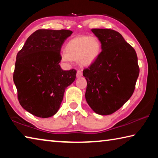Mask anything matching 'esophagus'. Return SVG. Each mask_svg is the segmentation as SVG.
Segmentation results:
<instances>
[{"mask_svg":"<svg viewBox=\"0 0 158 158\" xmlns=\"http://www.w3.org/2000/svg\"><path fill=\"white\" fill-rule=\"evenodd\" d=\"M82 75H83V73H82V71L81 70H78V71H77V77H78V78H79V77H82Z\"/></svg>","mask_w":158,"mask_h":158,"instance_id":"1","label":"esophagus"}]
</instances>
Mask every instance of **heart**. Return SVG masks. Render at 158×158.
Here are the masks:
<instances>
[{
  "label": "heart",
  "mask_w": 158,
  "mask_h": 158,
  "mask_svg": "<svg viewBox=\"0 0 158 158\" xmlns=\"http://www.w3.org/2000/svg\"><path fill=\"white\" fill-rule=\"evenodd\" d=\"M101 42L93 36H79L72 39L67 43L65 52L61 53L64 62L78 60L83 67H89L94 63L100 55Z\"/></svg>",
  "instance_id": "b5f03b06"
}]
</instances>
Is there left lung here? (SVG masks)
Here are the masks:
<instances>
[{
    "label": "left lung",
    "mask_w": 158,
    "mask_h": 158,
    "mask_svg": "<svg viewBox=\"0 0 158 158\" xmlns=\"http://www.w3.org/2000/svg\"><path fill=\"white\" fill-rule=\"evenodd\" d=\"M101 42L95 62L83 71L87 81L85 98L96 114L109 115L129 100L139 74L137 56L122 35L107 28L91 30Z\"/></svg>",
    "instance_id": "obj_1"
}]
</instances>
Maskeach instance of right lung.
<instances>
[{"mask_svg": "<svg viewBox=\"0 0 158 158\" xmlns=\"http://www.w3.org/2000/svg\"><path fill=\"white\" fill-rule=\"evenodd\" d=\"M73 33L40 29L31 35L17 55L13 80L21 106L40 118L57 113L67 87L76 78L74 69L63 70L60 49Z\"/></svg>", "mask_w": 158, "mask_h": 158, "instance_id": "right-lung-1", "label": "right lung"}]
</instances>
